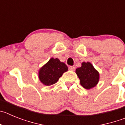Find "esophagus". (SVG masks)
Instances as JSON below:
<instances>
[{"label": "esophagus", "instance_id": "esophagus-1", "mask_svg": "<svg viewBox=\"0 0 125 125\" xmlns=\"http://www.w3.org/2000/svg\"><path fill=\"white\" fill-rule=\"evenodd\" d=\"M68 69H69L70 70L74 71V70H75V66H70L69 67H68Z\"/></svg>", "mask_w": 125, "mask_h": 125}]
</instances>
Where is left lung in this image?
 Returning a JSON list of instances; mask_svg holds the SVG:
<instances>
[{
    "mask_svg": "<svg viewBox=\"0 0 125 125\" xmlns=\"http://www.w3.org/2000/svg\"><path fill=\"white\" fill-rule=\"evenodd\" d=\"M76 73L80 78L81 85L85 89L94 87L99 81V74L89 62L82 63V66L76 70Z\"/></svg>",
    "mask_w": 125,
    "mask_h": 125,
    "instance_id": "left-lung-1",
    "label": "left lung"
}]
</instances>
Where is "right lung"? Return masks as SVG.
<instances>
[{
    "label": "right lung",
    "mask_w": 125,
    "mask_h": 125,
    "mask_svg": "<svg viewBox=\"0 0 125 125\" xmlns=\"http://www.w3.org/2000/svg\"><path fill=\"white\" fill-rule=\"evenodd\" d=\"M67 70L68 67L64 63L58 59L52 58L39 70V80L45 86H51L56 83Z\"/></svg>",
    "instance_id": "add662e5"
}]
</instances>
